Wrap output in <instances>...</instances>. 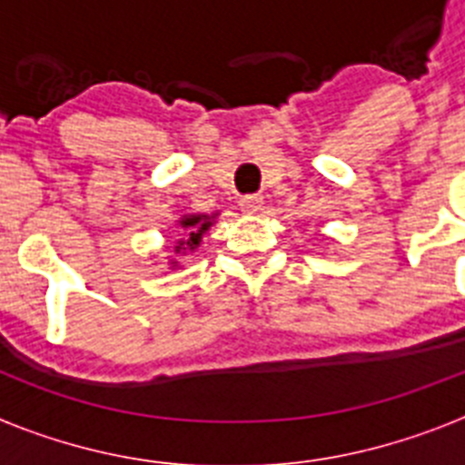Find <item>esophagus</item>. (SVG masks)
I'll use <instances>...</instances> for the list:
<instances>
[{
	"mask_svg": "<svg viewBox=\"0 0 465 465\" xmlns=\"http://www.w3.org/2000/svg\"><path fill=\"white\" fill-rule=\"evenodd\" d=\"M262 204V197L261 195H244L240 200V209L244 213H256Z\"/></svg>",
	"mask_w": 465,
	"mask_h": 465,
	"instance_id": "esophagus-1",
	"label": "esophagus"
}]
</instances>
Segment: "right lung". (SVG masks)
Here are the masks:
<instances>
[{
    "label": "right lung",
    "mask_w": 465,
    "mask_h": 465,
    "mask_svg": "<svg viewBox=\"0 0 465 465\" xmlns=\"http://www.w3.org/2000/svg\"><path fill=\"white\" fill-rule=\"evenodd\" d=\"M212 219L213 216H207V213H191V216H183V219L179 221L183 240L176 242L174 253H186V252H193V249H197L200 242H203L204 232L212 228Z\"/></svg>",
    "instance_id": "add662e5"
}]
</instances>
